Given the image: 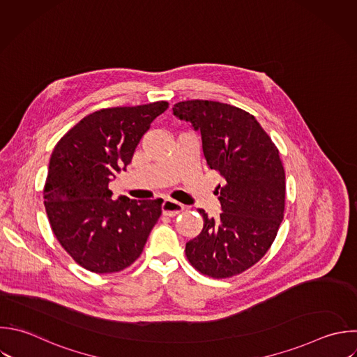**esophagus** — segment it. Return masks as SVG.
<instances>
[{
    "label": "esophagus",
    "mask_w": 357,
    "mask_h": 357,
    "mask_svg": "<svg viewBox=\"0 0 357 357\" xmlns=\"http://www.w3.org/2000/svg\"><path fill=\"white\" fill-rule=\"evenodd\" d=\"M184 211V205L174 199H165L162 204V212L166 216H176L177 213Z\"/></svg>",
    "instance_id": "obj_1"
}]
</instances>
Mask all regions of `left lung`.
I'll return each instance as SVG.
<instances>
[{"instance_id":"8db88e82","label":"left lung","mask_w":357,"mask_h":357,"mask_svg":"<svg viewBox=\"0 0 357 357\" xmlns=\"http://www.w3.org/2000/svg\"><path fill=\"white\" fill-rule=\"evenodd\" d=\"M173 114L199 131L209 169L223 177L215 194L222 213L204 219L185 255L201 273L229 278L258 262L273 243L284 211V170L279 151L250 113L212 100L174 105Z\"/></svg>"}]
</instances>
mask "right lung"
<instances>
[{
  "label": "right lung",
  "instance_id": "1",
  "mask_svg": "<svg viewBox=\"0 0 357 357\" xmlns=\"http://www.w3.org/2000/svg\"><path fill=\"white\" fill-rule=\"evenodd\" d=\"M167 102L102 109L84 117L56 145L45 185L52 230L81 266L120 272L142 252L162 201L112 199L109 183L131 163L151 123Z\"/></svg>",
  "mask_w": 357,
  "mask_h": 357
}]
</instances>
